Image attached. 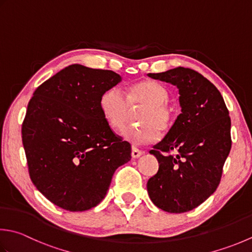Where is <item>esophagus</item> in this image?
Returning a JSON list of instances; mask_svg holds the SVG:
<instances>
[{"label":"esophagus","instance_id":"1","mask_svg":"<svg viewBox=\"0 0 252 252\" xmlns=\"http://www.w3.org/2000/svg\"><path fill=\"white\" fill-rule=\"evenodd\" d=\"M143 154V152L139 149H136L135 146H132V152H131V156L133 158H137V157H140Z\"/></svg>","mask_w":252,"mask_h":252}]
</instances>
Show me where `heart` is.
I'll return each instance as SVG.
<instances>
[{
    "mask_svg": "<svg viewBox=\"0 0 252 252\" xmlns=\"http://www.w3.org/2000/svg\"><path fill=\"white\" fill-rule=\"evenodd\" d=\"M169 93L161 84L144 81L131 85L125 91V96L117 87H112L102 94L99 107L112 129L121 130L129 119L131 109L142 107L136 113L140 126H129L123 130V139L134 144H145L155 139L158 130L165 133L170 129L174 113L167 105Z\"/></svg>",
    "mask_w": 252,
    "mask_h": 252,
    "instance_id": "1",
    "label": "heart"
}]
</instances>
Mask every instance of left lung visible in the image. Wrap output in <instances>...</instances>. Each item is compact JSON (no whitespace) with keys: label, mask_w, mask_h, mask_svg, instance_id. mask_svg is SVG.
I'll return each instance as SVG.
<instances>
[{"label":"left lung","mask_w":252,"mask_h":252,"mask_svg":"<svg viewBox=\"0 0 252 252\" xmlns=\"http://www.w3.org/2000/svg\"><path fill=\"white\" fill-rule=\"evenodd\" d=\"M150 77L179 90L181 113L150 151L159 168L147 181L157 208L169 213L195 209L218 189L231 149L230 118L220 91L200 73L176 67Z\"/></svg>","instance_id":"left-lung-1"}]
</instances>
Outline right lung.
I'll list each match as a JSON object with an SVG mask.
<instances>
[{"label":"right lung","instance_id":"obj_1","mask_svg":"<svg viewBox=\"0 0 252 252\" xmlns=\"http://www.w3.org/2000/svg\"><path fill=\"white\" fill-rule=\"evenodd\" d=\"M119 74L72 64L42 83L22 126L28 171L36 188L71 212L99 204L116 169L131 159V145L116 135L99 107Z\"/></svg>","mask_w":252,"mask_h":252}]
</instances>
